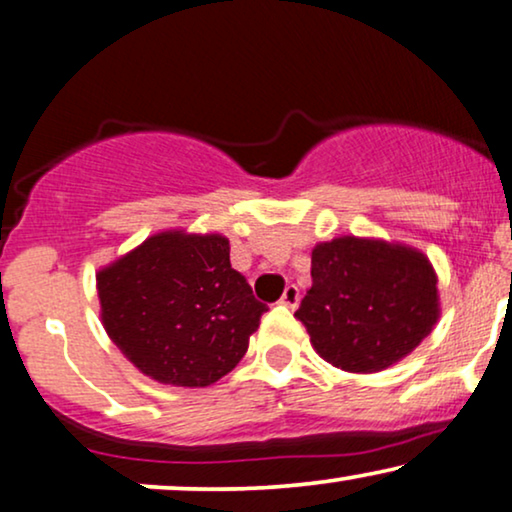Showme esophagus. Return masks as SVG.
<instances>
[{"mask_svg":"<svg viewBox=\"0 0 512 512\" xmlns=\"http://www.w3.org/2000/svg\"><path fill=\"white\" fill-rule=\"evenodd\" d=\"M298 301H301V291H298L296 284H289V287L284 289V294H282V298H280V303H282V305H287V308L294 310L296 305H298Z\"/></svg>","mask_w":512,"mask_h":512,"instance_id":"esophagus-1","label":"esophagus"}]
</instances>
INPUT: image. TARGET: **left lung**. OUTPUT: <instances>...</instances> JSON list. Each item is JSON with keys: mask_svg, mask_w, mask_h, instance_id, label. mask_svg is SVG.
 <instances>
[{"mask_svg": "<svg viewBox=\"0 0 512 512\" xmlns=\"http://www.w3.org/2000/svg\"><path fill=\"white\" fill-rule=\"evenodd\" d=\"M313 287L296 317L324 360L381 371L409 355L437 322L428 258L397 244L338 237L313 251Z\"/></svg>", "mask_w": 512, "mask_h": 512, "instance_id": "8db88e82", "label": "left lung"}]
</instances>
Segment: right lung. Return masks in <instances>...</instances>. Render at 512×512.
I'll return each mask as SVG.
<instances>
[{
	"label": "right lung",
	"instance_id": "right-lung-1",
	"mask_svg": "<svg viewBox=\"0 0 512 512\" xmlns=\"http://www.w3.org/2000/svg\"><path fill=\"white\" fill-rule=\"evenodd\" d=\"M103 327L145 376L204 388L235 369L268 305L221 235L162 232L98 272Z\"/></svg>",
	"mask_w": 512,
	"mask_h": 512
}]
</instances>
